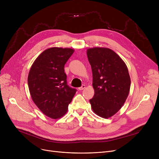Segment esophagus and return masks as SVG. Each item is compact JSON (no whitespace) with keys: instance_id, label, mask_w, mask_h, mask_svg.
<instances>
[{"instance_id":"esophagus-1","label":"esophagus","mask_w":159,"mask_h":159,"mask_svg":"<svg viewBox=\"0 0 159 159\" xmlns=\"http://www.w3.org/2000/svg\"><path fill=\"white\" fill-rule=\"evenodd\" d=\"M85 88V85H82L81 86L80 88H78V89H79V90H83V89H84Z\"/></svg>"}]
</instances>
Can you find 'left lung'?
<instances>
[{
	"label": "left lung",
	"instance_id": "left-lung-1",
	"mask_svg": "<svg viewBox=\"0 0 159 159\" xmlns=\"http://www.w3.org/2000/svg\"><path fill=\"white\" fill-rule=\"evenodd\" d=\"M95 93L89 100L93 111L107 119L121 109L128 97L131 78L124 61L113 50L95 47L87 50Z\"/></svg>",
	"mask_w": 159,
	"mask_h": 159
}]
</instances>
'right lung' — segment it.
<instances>
[{
  "mask_svg": "<svg viewBox=\"0 0 159 159\" xmlns=\"http://www.w3.org/2000/svg\"><path fill=\"white\" fill-rule=\"evenodd\" d=\"M72 48L53 47L38 56L28 76L32 99L41 111L52 119L67 113L76 89L67 85L64 65L73 54Z\"/></svg>",
  "mask_w": 159,
  "mask_h": 159,
  "instance_id": "obj_1",
  "label": "right lung"
}]
</instances>
